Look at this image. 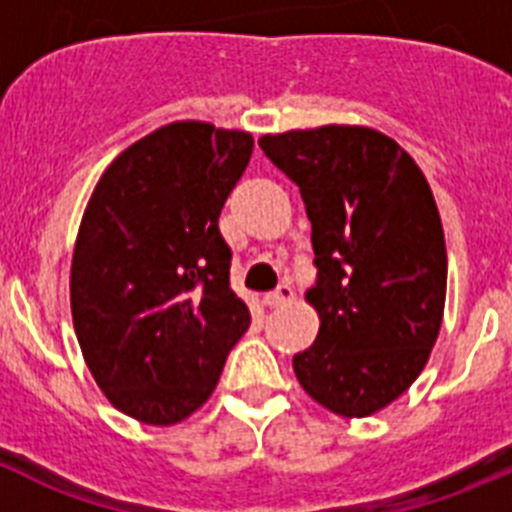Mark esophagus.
I'll list each match as a JSON object with an SVG mask.
<instances>
[{
  "mask_svg": "<svg viewBox=\"0 0 512 512\" xmlns=\"http://www.w3.org/2000/svg\"><path fill=\"white\" fill-rule=\"evenodd\" d=\"M291 299H294V289H291L289 284H281L276 286V291H271V294L264 296V304L271 306V309H276V306L289 304Z\"/></svg>",
  "mask_w": 512,
  "mask_h": 512,
  "instance_id": "esophagus-1",
  "label": "esophagus"
}]
</instances>
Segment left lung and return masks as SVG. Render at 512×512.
Listing matches in <instances>:
<instances>
[{"mask_svg":"<svg viewBox=\"0 0 512 512\" xmlns=\"http://www.w3.org/2000/svg\"><path fill=\"white\" fill-rule=\"evenodd\" d=\"M311 221L319 311L294 357L301 387L342 417L384 410L420 377L445 311L447 251L430 183L392 138L359 125L259 140Z\"/></svg>","mask_w":512,"mask_h":512,"instance_id":"left-lung-1","label":"left lung"}]
</instances>
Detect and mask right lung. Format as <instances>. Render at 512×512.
Masks as SVG:
<instances>
[{"label": "right lung", "instance_id": "add662e5", "mask_svg": "<svg viewBox=\"0 0 512 512\" xmlns=\"http://www.w3.org/2000/svg\"><path fill=\"white\" fill-rule=\"evenodd\" d=\"M253 138L170 123L97 180L72 253L70 304L82 357L105 397L145 425H175L216 389L251 324L218 231Z\"/></svg>", "mask_w": 512, "mask_h": 512}]
</instances>
